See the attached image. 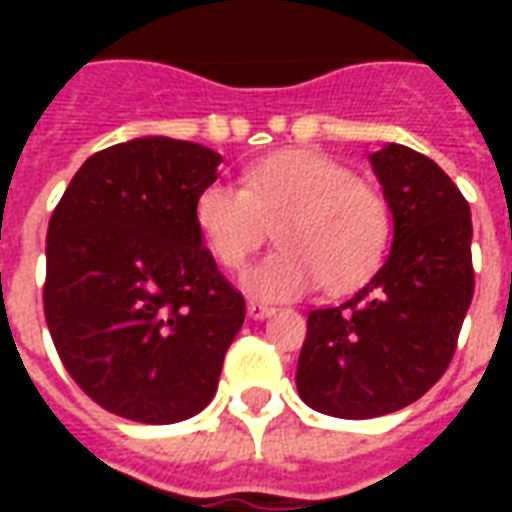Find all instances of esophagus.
I'll use <instances>...</instances> for the list:
<instances>
[{
	"label": "esophagus",
	"instance_id": "34e87169",
	"mask_svg": "<svg viewBox=\"0 0 512 512\" xmlns=\"http://www.w3.org/2000/svg\"><path fill=\"white\" fill-rule=\"evenodd\" d=\"M246 312H249V318H255V321H263L268 315H274V307L271 304H263V301H249L246 304Z\"/></svg>",
	"mask_w": 512,
	"mask_h": 512
}]
</instances>
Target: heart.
I'll return each instance as SVG.
<instances>
[{"label":"heart","instance_id":"obj_1","mask_svg":"<svg viewBox=\"0 0 512 512\" xmlns=\"http://www.w3.org/2000/svg\"><path fill=\"white\" fill-rule=\"evenodd\" d=\"M194 224L227 271H241L274 230L279 249L246 274L260 299H290L321 282L348 290L365 282L392 241L384 191L310 150L279 153L241 175V186L208 183Z\"/></svg>","mask_w":512,"mask_h":512}]
</instances>
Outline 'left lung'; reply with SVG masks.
<instances>
[{
	"label": "left lung",
	"mask_w": 512,
	"mask_h": 512,
	"mask_svg": "<svg viewBox=\"0 0 512 512\" xmlns=\"http://www.w3.org/2000/svg\"><path fill=\"white\" fill-rule=\"evenodd\" d=\"M395 219L386 263L337 307L307 315L296 386L321 414L370 419L406 408L450 367L474 296L469 202L406 145L370 156Z\"/></svg>",
	"instance_id": "1"
}]
</instances>
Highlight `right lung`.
Listing matches in <instances>:
<instances>
[{
    "mask_svg": "<svg viewBox=\"0 0 512 512\" xmlns=\"http://www.w3.org/2000/svg\"><path fill=\"white\" fill-rule=\"evenodd\" d=\"M219 161L183 139H131L87 158L51 213V340L84 395L117 417L169 425L216 395L246 315L194 224Z\"/></svg>",
    "mask_w": 512,
    "mask_h": 512,
    "instance_id": "right-lung-1",
    "label": "right lung"
}]
</instances>
